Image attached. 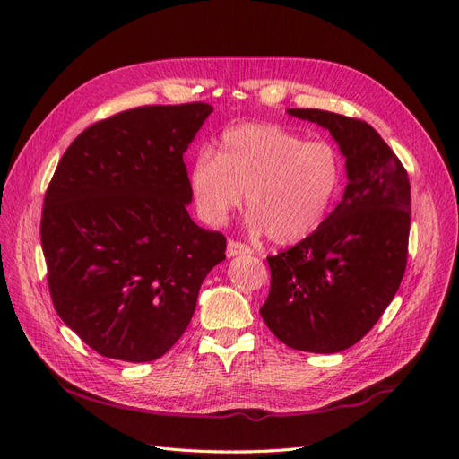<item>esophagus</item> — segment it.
Listing matches in <instances>:
<instances>
[{"label":"esophagus","instance_id":"34e87169","mask_svg":"<svg viewBox=\"0 0 459 459\" xmlns=\"http://www.w3.org/2000/svg\"><path fill=\"white\" fill-rule=\"evenodd\" d=\"M253 249L242 242H236V240H229L227 244V255L229 256H236V255H251Z\"/></svg>","mask_w":459,"mask_h":459}]
</instances>
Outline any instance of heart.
<instances>
[{
	"mask_svg": "<svg viewBox=\"0 0 459 459\" xmlns=\"http://www.w3.org/2000/svg\"><path fill=\"white\" fill-rule=\"evenodd\" d=\"M342 182L343 161L332 144L306 143L275 124L225 129L215 153L203 152L191 169V191L208 223H223L246 193L251 232L281 246L323 225Z\"/></svg>",
	"mask_w": 459,
	"mask_h": 459,
	"instance_id": "1",
	"label": "heart"
}]
</instances>
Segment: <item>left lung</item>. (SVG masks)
<instances>
[{"label": "left lung", "mask_w": 459, "mask_h": 459, "mask_svg": "<svg viewBox=\"0 0 459 459\" xmlns=\"http://www.w3.org/2000/svg\"><path fill=\"white\" fill-rule=\"evenodd\" d=\"M330 131L349 184L323 225L268 256L270 294L261 315L287 347L332 354L381 318L405 273L411 229L407 170L369 124L316 108H289Z\"/></svg>", "instance_id": "8db88e82"}]
</instances>
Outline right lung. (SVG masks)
I'll return each mask as SVG.
<instances>
[{"label":"right lung","mask_w":459,"mask_h":459,"mask_svg":"<svg viewBox=\"0 0 459 459\" xmlns=\"http://www.w3.org/2000/svg\"><path fill=\"white\" fill-rule=\"evenodd\" d=\"M206 103L150 105L78 134L45 195L41 244L59 318L107 358L152 362L189 326L221 232L198 227L184 153Z\"/></svg>","instance_id":"right-lung-1"}]
</instances>
